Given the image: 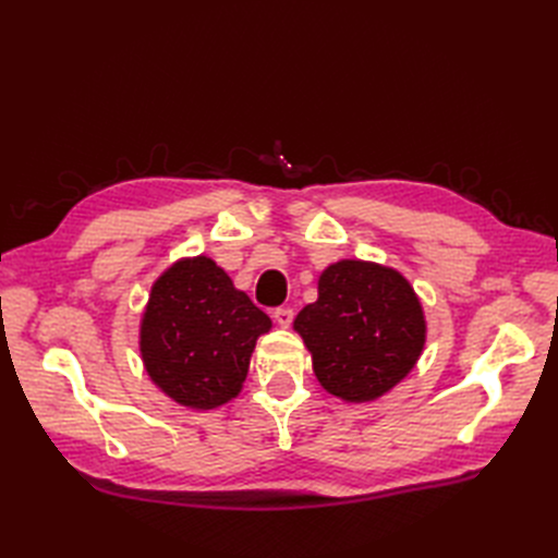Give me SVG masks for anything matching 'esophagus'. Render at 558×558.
<instances>
[{"instance_id":"1","label":"esophagus","mask_w":558,"mask_h":558,"mask_svg":"<svg viewBox=\"0 0 558 558\" xmlns=\"http://www.w3.org/2000/svg\"><path fill=\"white\" fill-rule=\"evenodd\" d=\"M275 320H277L279 328H289L293 324V312L291 310H277Z\"/></svg>"}]
</instances>
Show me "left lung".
<instances>
[{
    "instance_id": "obj_1",
    "label": "left lung",
    "mask_w": 558,
    "mask_h": 558,
    "mask_svg": "<svg viewBox=\"0 0 558 558\" xmlns=\"http://www.w3.org/2000/svg\"><path fill=\"white\" fill-rule=\"evenodd\" d=\"M293 330L312 353L318 384L344 402H375L408 377L426 347V314L408 277L344 258L318 277V298Z\"/></svg>"
}]
</instances>
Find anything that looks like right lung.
Here are the masks:
<instances>
[{
	"label": "right lung",
	"mask_w": 558,
	"mask_h": 558,
	"mask_svg": "<svg viewBox=\"0 0 558 558\" xmlns=\"http://www.w3.org/2000/svg\"><path fill=\"white\" fill-rule=\"evenodd\" d=\"M272 320L207 256L174 260L140 320L148 379L181 408L207 412L242 393L251 353Z\"/></svg>",
	"instance_id": "add662e5"
}]
</instances>
